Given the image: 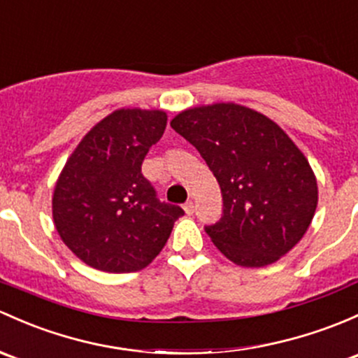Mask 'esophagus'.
I'll return each mask as SVG.
<instances>
[{"instance_id":"esophagus-1","label":"esophagus","mask_w":358,"mask_h":358,"mask_svg":"<svg viewBox=\"0 0 358 358\" xmlns=\"http://www.w3.org/2000/svg\"><path fill=\"white\" fill-rule=\"evenodd\" d=\"M183 209H185V213L189 214H194V210H195V206H194V201H187L185 202V206H183Z\"/></svg>"}]
</instances>
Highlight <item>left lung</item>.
Masks as SVG:
<instances>
[{
	"mask_svg": "<svg viewBox=\"0 0 358 358\" xmlns=\"http://www.w3.org/2000/svg\"><path fill=\"white\" fill-rule=\"evenodd\" d=\"M171 129L201 152L221 187V220L206 227L221 254L238 266L262 268L300 242L317 208V182L276 123L220 103L182 111Z\"/></svg>",
	"mask_w": 358,
	"mask_h": 358,
	"instance_id": "8db88e82",
	"label": "left lung"
}]
</instances>
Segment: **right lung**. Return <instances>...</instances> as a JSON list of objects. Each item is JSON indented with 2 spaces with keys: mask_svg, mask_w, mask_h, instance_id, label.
I'll return each mask as SVG.
<instances>
[{
  "mask_svg": "<svg viewBox=\"0 0 358 358\" xmlns=\"http://www.w3.org/2000/svg\"><path fill=\"white\" fill-rule=\"evenodd\" d=\"M166 120L164 111L111 113L66 161L52 195V220L65 245L90 268L144 269L185 214L161 202L142 175V161L163 137Z\"/></svg>",
  "mask_w": 358,
  "mask_h": 358,
  "instance_id": "1",
  "label": "right lung"
}]
</instances>
